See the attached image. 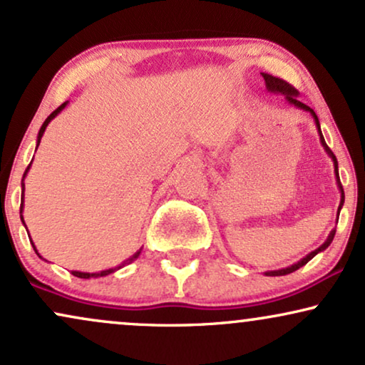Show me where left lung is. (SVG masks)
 I'll return each mask as SVG.
<instances>
[{
  "mask_svg": "<svg viewBox=\"0 0 365 365\" xmlns=\"http://www.w3.org/2000/svg\"><path fill=\"white\" fill-rule=\"evenodd\" d=\"M262 78H264V81H265V86H267L269 91L284 94V96H286V100L289 101L291 105L298 106V108H301V110H304V111H309V113H312V116H313V118H314V123H317V127H318V133H320V140H322V145L325 147L327 154L331 157V160H334V164H335V175H336V182H339V187H340V192H341V201H340V206H339V213H340L341 206H344L345 196H344V187H341V182H340V179H339V162H336V157L334 155V152L330 150V147L327 145L325 138H323V135H322V130H320V121H318V116H317V113H314V111L312 110V108L307 106V105H304V103H301V101L298 100V91H296V89L292 88L289 83H286L284 79H281V78H276V76H272V74H267V73H262ZM334 237H335V230L331 232L330 235H328V238H327V242H325V244L318 247L317 250H313L312 254H308L307 257H304V259H301L298 264L291 265V267L281 269V271H271V272H265V276H286V274H291V272L298 271L299 267H303L304 264H308L309 260H312V259L314 257V255L318 254V252L325 250L327 247L331 244V240H334Z\"/></svg>",
  "mask_w": 365,
  "mask_h": 365,
  "instance_id": "8db88e82",
  "label": "left lung"
}]
</instances>
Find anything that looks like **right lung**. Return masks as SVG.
Returning a JSON list of instances; mask_svg holds the SVG:
<instances>
[{"label":"right lung","instance_id":"right-lung-1","mask_svg":"<svg viewBox=\"0 0 365 365\" xmlns=\"http://www.w3.org/2000/svg\"><path fill=\"white\" fill-rule=\"evenodd\" d=\"M66 105H67V103H62V105L58 106L57 110H53L52 113L47 116V120L43 121V125H42V127H40V132H38V137H37V147H38V143H40V138H42V135H43V132H45V128H47L48 121H51L52 118H56V116H57L58 113H61L62 110H64V106H66ZM29 169H30V165H29V168H26L25 174H24V178H25V175H26V173H29ZM21 187H25V184H21ZM21 210H24V201H21V206H20V213H21ZM20 217H21V215H20ZM21 222H24V217H21ZM24 225H25V222H24ZM34 249H35V245H34ZM35 252H37V250H35ZM37 254H38V252H37ZM138 254H140V252H137V254H135L133 257L130 259V260L137 259V257H138ZM38 257H40V255H38ZM120 267H121V265H120ZM120 267H115V269H106V271H101V272H94V274H89V272H78V271H73V274H74L76 277H81V279H89V277H103V276H108V274L115 272L116 269H120Z\"/></svg>","mask_w":365,"mask_h":365}]
</instances>
